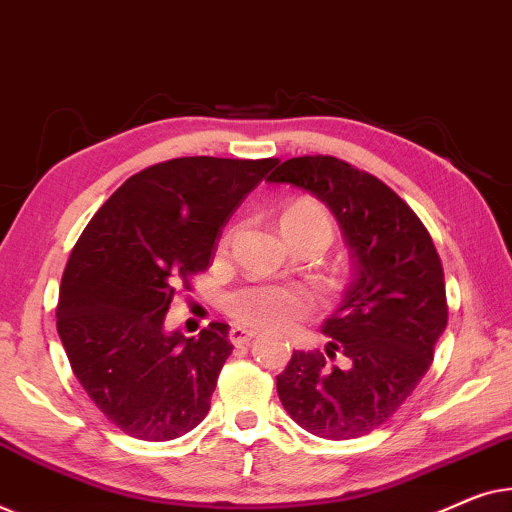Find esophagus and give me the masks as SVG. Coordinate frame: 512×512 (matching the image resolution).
I'll list each match as a JSON object with an SVG mask.
<instances>
[{"instance_id":"obj_1","label":"esophagus","mask_w":512,"mask_h":512,"mask_svg":"<svg viewBox=\"0 0 512 512\" xmlns=\"http://www.w3.org/2000/svg\"><path fill=\"white\" fill-rule=\"evenodd\" d=\"M253 338H257V331H253V329L232 327V331H229V341H232L234 345H248Z\"/></svg>"}]
</instances>
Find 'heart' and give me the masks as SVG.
<instances>
[{
    "label": "heart",
    "instance_id": "obj_1",
    "mask_svg": "<svg viewBox=\"0 0 512 512\" xmlns=\"http://www.w3.org/2000/svg\"><path fill=\"white\" fill-rule=\"evenodd\" d=\"M283 227H315L331 239L329 213L313 199H297L283 211ZM227 313L243 327L280 329L308 313V297L301 290L285 285H243L229 294Z\"/></svg>",
    "mask_w": 512,
    "mask_h": 512
}]
</instances>
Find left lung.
I'll return each instance as SVG.
<instances>
[{
  "instance_id": "1",
  "label": "left lung",
  "mask_w": 512,
  "mask_h": 512,
  "mask_svg": "<svg viewBox=\"0 0 512 512\" xmlns=\"http://www.w3.org/2000/svg\"><path fill=\"white\" fill-rule=\"evenodd\" d=\"M320 199L341 227L352 280L322 322V352L297 350L276 376L287 415L301 429L345 441L378 429L429 371L448 325L441 257L420 218L376 176L329 155L292 157L266 178Z\"/></svg>"
}]
</instances>
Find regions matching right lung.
Returning a JSON list of instances; mask_svg holds the SVG:
<instances>
[{"instance_id": "obj_1", "label": "right lung", "mask_w": 512, "mask_h": 512, "mask_svg": "<svg viewBox=\"0 0 512 512\" xmlns=\"http://www.w3.org/2000/svg\"><path fill=\"white\" fill-rule=\"evenodd\" d=\"M278 160L178 157L127 178L71 250L57 334L71 369L115 427L171 441L204 420L229 325L199 336L164 329L178 285L208 269L215 241Z\"/></svg>"}]
</instances>
